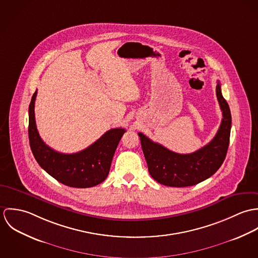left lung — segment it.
<instances>
[{
    "instance_id": "left-lung-1",
    "label": "left lung",
    "mask_w": 258,
    "mask_h": 258,
    "mask_svg": "<svg viewBox=\"0 0 258 258\" xmlns=\"http://www.w3.org/2000/svg\"><path fill=\"white\" fill-rule=\"evenodd\" d=\"M217 97L222 111L221 126L214 139L205 147L190 153L178 154L153 142L143 133H138L151 177L169 186H189L212 177L225 159L230 136L231 114L217 84Z\"/></svg>"
}]
</instances>
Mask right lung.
Returning <instances> with one entry per match:
<instances>
[{
    "label": "right lung",
    "mask_w": 258,
    "mask_h": 258,
    "mask_svg": "<svg viewBox=\"0 0 258 258\" xmlns=\"http://www.w3.org/2000/svg\"><path fill=\"white\" fill-rule=\"evenodd\" d=\"M34 93L29 106V139L38 165L61 184L73 187H90L102 183L108 176L115 150L125 129L114 128L104 133L89 147L62 154L48 147L39 137L35 118Z\"/></svg>",
    "instance_id": "add662e5"
}]
</instances>
